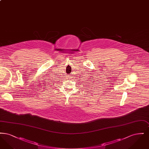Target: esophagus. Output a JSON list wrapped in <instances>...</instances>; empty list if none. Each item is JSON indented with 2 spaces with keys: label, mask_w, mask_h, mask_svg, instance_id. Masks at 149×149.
Segmentation results:
<instances>
[{
  "label": "esophagus",
  "mask_w": 149,
  "mask_h": 149,
  "mask_svg": "<svg viewBox=\"0 0 149 149\" xmlns=\"http://www.w3.org/2000/svg\"><path fill=\"white\" fill-rule=\"evenodd\" d=\"M71 78H72V77H70H70H69V79H71Z\"/></svg>",
  "instance_id": "1"
}]
</instances>
